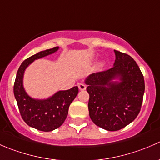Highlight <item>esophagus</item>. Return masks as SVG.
Returning a JSON list of instances; mask_svg holds the SVG:
<instances>
[{
    "mask_svg": "<svg viewBox=\"0 0 160 160\" xmlns=\"http://www.w3.org/2000/svg\"><path fill=\"white\" fill-rule=\"evenodd\" d=\"M78 88H79V90H86V85L83 84V83H79L78 85Z\"/></svg>",
    "mask_w": 160,
    "mask_h": 160,
    "instance_id": "1",
    "label": "esophagus"
}]
</instances>
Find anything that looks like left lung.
Instances as JSON below:
<instances>
[{
	"instance_id": "obj_1",
	"label": "left lung",
	"mask_w": 160,
	"mask_h": 160,
	"mask_svg": "<svg viewBox=\"0 0 160 160\" xmlns=\"http://www.w3.org/2000/svg\"><path fill=\"white\" fill-rule=\"evenodd\" d=\"M109 70L92 73L85 80L90 95L88 109L93 123L107 131H118L133 122L141 110L144 77L128 55L114 50Z\"/></svg>"
}]
</instances>
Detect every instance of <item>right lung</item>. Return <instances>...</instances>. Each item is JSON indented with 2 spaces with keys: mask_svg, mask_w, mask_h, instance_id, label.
<instances>
[{
  "mask_svg": "<svg viewBox=\"0 0 160 160\" xmlns=\"http://www.w3.org/2000/svg\"><path fill=\"white\" fill-rule=\"evenodd\" d=\"M59 46L41 51L25 59L19 67L14 84V94L22 119L30 127L42 132H51L60 127L68 114L69 107L78 93V87L59 90L47 99H35L23 87L25 70L35 59L56 52Z\"/></svg>",
  "mask_w": 160,
  "mask_h": 160,
  "instance_id": "1",
  "label": "right lung"
}]
</instances>
